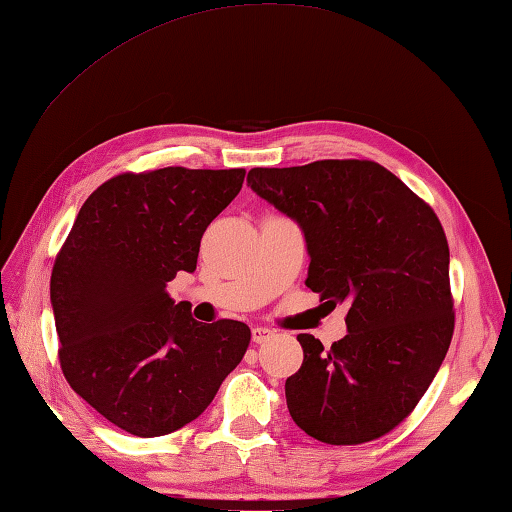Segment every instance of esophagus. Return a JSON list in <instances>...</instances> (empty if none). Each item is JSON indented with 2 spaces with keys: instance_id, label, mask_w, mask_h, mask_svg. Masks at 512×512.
Instances as JSON below:
<instances>
[{
  "instance_id": "34e87169",
  "label": "esophagus",
  "mask_w": 512,
  "mask_h": 512,
  "mask_svg": "<svg viewBox=\"0 0 512 512\" xmlns=\"http://www.w3.org/2000/svg\"><path fill=\"white\" fill-rule=\"evenodd\" d=\"M272 338H275V331L268 329V327H255V329H253V342H255V344L270 342Z\"/></svg>"
}]
</instances>
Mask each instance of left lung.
Returning <instances> with one entry per match:
<instances>
[{
	"mask_svg": "<svg viewBox=\"0 0 512 512\" xmlns=\"http://www.w3.org/2000/svg\"><path fill=\"white\" fill-rule=\"evenodd\" d=\"M253 192L299 222L320 301L347 303V331L325 351L299 334L285 379L294 423L327 445L375 441L430 388L454 336L449 246L434 209L375 161L253 168Z\"/></svg>",
	"mask_w": 512,
	"mask_h": 512,
	"instance_id": "left-lung-1",
	"label": "left lung"
}]
</instances>
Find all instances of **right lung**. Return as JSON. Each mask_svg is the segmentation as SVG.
I'll list each match as a JSON object with an SVG mask.
<instances>
[{
	"instance_id": "obj_1",
	"label": "right lung",
	"mask_w": 512,
	"mask_h": 512,
	"mask_svg": "<svg viewBox=\"0 0 512 512\" xmlns=\"http://www.w3.org/2000/svg\"><path fill=\"white\" fill-rule=\"evenodd\" d=\"M244 176L242 168L117 174L85 200L56 255L50 299L63 375L128 434L181 430L244 358L248 325L198 323L168 294L178 270H196L202 233Z\"/></svg>"
}]
</instances>
